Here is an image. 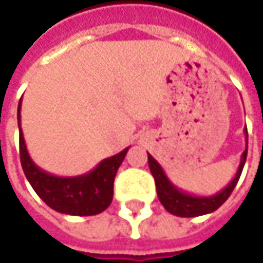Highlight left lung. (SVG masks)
<instances>
[{
  "mask_svg": "<svg viewBox=\"0 0 263 263\" xmlns=\"http://www.w3.org/2000/svg\"><path fill=\"white\" fill-rule=\"evenodd\" d=\"M245 151L240 155V163L236 171L235 178L227 184L222 190H219L215 195L210 196H198V195H192L187 193L181 189H178L175 184L172 183L166 172L163 171V167L160 166V163L151 155L147 154V161H149V169L151 174L155 180V185H157V195L160 202L163 204V207L175 215V216H181V218H193V216H201V215H207L212 213L215 210H218L232 195L233 189L236 187L239 177L242 174L245 160H247V152H248V134H247V128H245Z\"/></svg>",
  "mask_w": 263,
  "mask_h": 263,
  "instance_id": "left-lung-1",
  "label": "left lung"
}]
</instances>
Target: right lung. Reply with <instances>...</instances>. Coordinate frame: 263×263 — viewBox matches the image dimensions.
Masks as SVG:
<instances>
[{
  "instance_id": "add662e5",
  "label": "right lung",
  "mask_w": 263,
  "mask_h": 263,
  "mask_svg": "<svg viewBox=\"0 0 263 263\" xmlns=\"http://www.w3.org/2000/svg\"><path fill=\"white\" fill-rule=\"evenodd\" d=\"M18 128L23 171L33 190L48 207L59 213L73 216L99 215L109 207L114 193L116 174L129 147L102 160L88 174L78 177H56L36 166L28 155L21 129V102L18 105Z\"/></svg>"
}]
</instances>
